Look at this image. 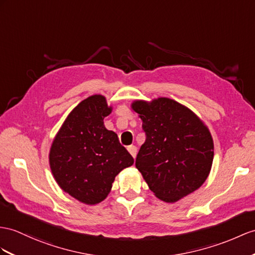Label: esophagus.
<instances>
[{"mask_svg": "<svg viewBox=\"0 0 255 255\" xmlns=\"http://www.w3.org/2000/svg\"><path fill=\"white\" fill-rule=\"evenodd\" d=\"M128 150L129 153H131V156H132L133 158L136 157V152H137V148H136L135 146H128Z\"/></svg>", "mask_w": 255, "mask_h": 255, "instance_id": "1", "label": "esophagus"}]
</instances>
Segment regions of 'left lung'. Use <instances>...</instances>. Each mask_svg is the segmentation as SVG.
<instances>
[{
    "mask_svg": "<svg viewBox=\"0 0 255 255\" xmlns=\"http://www.w3.org/2000/svg\"><path fill=\"white\" fill-rule=\"evenodd\" d=\"M131 107L146 134L135 165L154 196L173 203L200 188L214 157L213 138L204 122L167 97L138 99Z\"/></svg>",
    "mask_w": 255,
    "mask_h": 255,
    "instance_id": "1",
    "label": "left lung"
}]
</instances>
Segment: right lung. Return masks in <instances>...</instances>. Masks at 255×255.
Returning a JSON list of instances; mask_svg holds the SVG:
<instances>
[{
    "label": "right lung",
    "mask_w": 255,
    "mask_h": 255,
    "mask_svg": "<svg viewBox=\"0 0 255 255\" xmlns=\"http://www.w3.org/2000/svg\"><path fill=\"white\" fill-rule=\"evenodd\" d=\"M111 111L103 95L84 99L68 115L49 149L56 183L90 206L106 199L116 176L134 163L118 135L105 128L104 119Z\"/></svg>",
    "instance_id": "right-lung-1"
}]
</instances>
